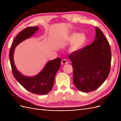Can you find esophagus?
I'll return each mask as SVG.
<instances>
[{
	"label": "esophagus",
	"mask_w": 121,
	"mask_h": 121,
	"mask_svg": "<svg viewBox=\"0 0 121 121\" xmlns=\"http://www.w3.org/2000/svg\"><path fill=\"white\" fill-rule=\"evenodd\" d=\"M68 63V60H65V59H64V60H62V61H61V64L62 65H65V64H67Z\"/></svg>",
	"instance_id": "obj_1"
}]
</instances>
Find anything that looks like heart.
I'll return each mask as SVG.
<instances>
[{
    "mask_svg": "<svg viewBox=\"0 0 121 121\" xmlns=\"http://www.w3.org/2000/svg\"><path fill=\"white\" fill-rule=\"evenodd\" d=\"M75 40L71 46V50L73 51H75L78 50L84 44L86 41V36L83 34L79 35L78 34L74 33L70 37L71 41Z\"/></svg>",
    "mask_w": 121,
    "mask_h": 121,
    "instance_id": "b5f03b06",
    "label": "heart"
}]
</instances>
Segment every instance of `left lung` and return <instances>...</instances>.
Masks as SVG:
<instances>
[{"instance_id": "8db88e82", "label": "left lung", "mask_w": 121, "mask_h": 121, "mask_svg": "<svg viewBox=\"0 0 121 121\" xmlns=\"http://www.w3.org/2000/svg\"><path fill=\"white\" fill-rule=\"evenodd\" d=\"M96 37L92 44L72 52L73 82L84 92L96 90L107 79L111 65L112 53L108 40L100 29L95 28Z\"/></svg>"}]
</instances>
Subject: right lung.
I'll return each instance as SVG.
<instances>
[{
    "label": "right lung",
    "instance_id": "add662e5",
    "mask_svg": "<svg viewBox=\"0 0 121 121\" xmlns=\"http://www.w3.org/2000/svg\"><path fill=\"white\" fill-rule=\"evenodd\" d=\"M38 29V27H30L20 32L13 40L9 56L13 76L19 83L29 92L43 95L48 93L52 88L55 76L60 67V58H56L48 61L39 74L32 77H25L17 70L13 58L14 48L24 40L31 37Z\"/></svg>",
    "mask_w": 121,
    "mask_h": 121
}]
</instances>
